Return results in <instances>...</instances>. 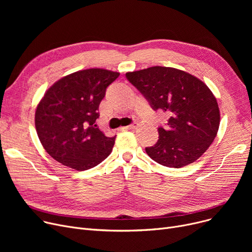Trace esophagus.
Segmentation results:
<instances>
[{
    "instance_id": "obj_1",
    "label": "esophagus",
    "mask_w": 252,
    "mask_h": 252,
    "mask_svg": "<svg viewBox=\"0 0 252 252\" xmlns=\"http://www.w3.org/2000/svg\"><path fill=\"white\" fill-rule=\"evenodd\" d=\"M137 126H138L137 124H133V125H129V126H124V127H122V128H123V129H134V128H136Z\"/></svg>"
}]
</instances>
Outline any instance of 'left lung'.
Wrapping results in <instances>:
<instances>
[{
	"mask_svg": "<svg viewBox=\"0 0 252 252\" xmlns=\"http://www.w3.org/2000/svg\"><path fill=\"white\" fill-rule=\"evenodd\" d=\"M127 81L148 100L153 110L167 112L165 128L146 153L154 161L180 168L196 161L217 137L220 109L209 88L196 76L173 67L153 66L126 72Z\"/></svg>",
	"mask_w": 252,
	"mask_h": 252,
	"instance_id": "8db88e82",
	"label": "left lung"
}]
</instances>
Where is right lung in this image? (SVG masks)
<instances>
[{
	"mask_svg": "<svg viewBox=\"0 0 252 252\" xmlns=\"http://www.w3.org/2000/svg\"><path fill=\"white\" fill-rule=\"evenodd\" d=\"M118 72L79 70L60 78L45 93L34 116L36 133L50 156L75 170L101 163L111 153L115 137L95 125L99 105Z\"/></svg>",
	"mask_w": 252,
	"mask_h": 252,
	"instance_id": "add662e5",
	"label": "right lung"
}]
</instances>
